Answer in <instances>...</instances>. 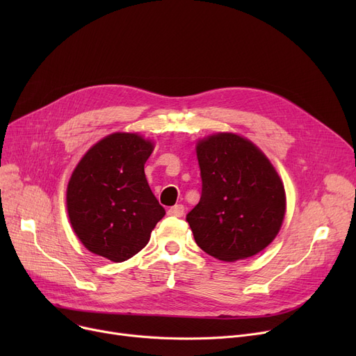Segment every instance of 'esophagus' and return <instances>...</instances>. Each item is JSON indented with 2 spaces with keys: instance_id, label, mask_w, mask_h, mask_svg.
<instances>
[{
  "instance_id": "34e87169",
  "label": "esophagus",
  "mask_w": 356,
  "mask_h": 356,
  "mask_svg": "<svg viewBox=\"0 0 356 356\" xmlns=\"http://www.w3.org/2000/svg\"><path fill=\"white\" fill-rule=\"evenodd\" d=\"M167 213L170 215V216H177V218H180V216H183V213H184V207H183V204H175V207H172L170 209L167 211Z\"/></svg>"
}]
</instances>
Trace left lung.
I'll use <instances>...</instances> for the list:
<instances>
[{
    "label": "left lung",
    "mask_w": 356,
    "mask_h": 356,
    "mask_svg": "<svg viewBox=\"0 0 356 356\" xmlns=\"http://www.w3.org/2000/svg\"><path fill=\"white\" fill-rule=\"evenodd\" d=\"M199 203L186 216L196 244L222 261L252 257L277 236L286 213L282 179L250 140L218 133L196 145Z\"/></svg>",
    "instance_id": "left-lung-1"
}]
</instances>
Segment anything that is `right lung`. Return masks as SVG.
I'll use <instances>...</instances> for the list:
<instances>
[{
    "instance_id": "right-lung-1",
    "label": "right lung",
    "mask_w": 356,
    "mask_h": 356,
    "mask_svg": "<svg viewBox=\"0 0 356 356\" xmlns=\"http://www.w3.org/2000/svg\"><path fill=\"white\" fill-rule=\"evenodd\" d=\"M153 148L138 134L114 133L90 147L73 170L67 215L90 252L122 263L147 245L165 215L144 173Z\"/></svg>"
}]
</instances>
